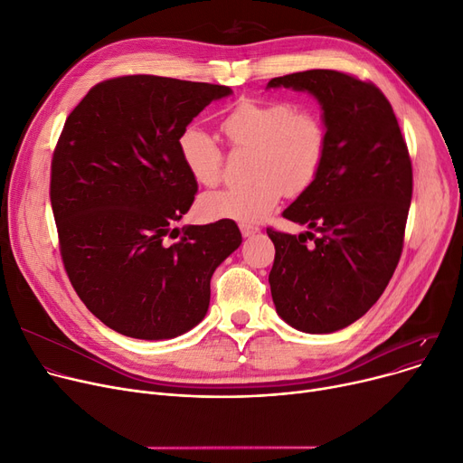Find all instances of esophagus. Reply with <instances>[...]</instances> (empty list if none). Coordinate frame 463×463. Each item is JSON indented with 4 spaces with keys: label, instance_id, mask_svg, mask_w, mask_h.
<instances>
[{
    "label": "esophagus",
    "instance_id": "1",
    "mask_svg": "<svg viewBox=\"0 0 463 463\" xmlns=\"http://www.w3.org/2000/svg\"><path fill=\"white\" fill-rule=\"evenodd\" d=\"M240 231H241V236L248 238V236H253V234H257V232H259V227H253V225H244V223H241V225H240Z\"/></svg>",
    "mask_w": 463,
    "mask_h": 463
}]
</instances>
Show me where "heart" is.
<instances>
[{
    "label": "heart",
    "instance_id": "1",
    "mask_svg": "<svg viewBox=\"0 0 463 463\" xmlns=\"http://www.w3.org/2000/svg\"><path fill=\"white\" fill-rule=\"evenodd\" d=\"M222 129L234 150H251L250 176L255 180L204 194L199 210L206 219H232L244 225L262 222L283 193L300 194L315 182L328 150L323 118L288 101L241 99L225 114ZM176 144L194 182L206 187L219 184L223 150L215 137L187 126Z\"/></svg>",
    "mask_w": 463,
    "mask_h": 463
}]
</instances>
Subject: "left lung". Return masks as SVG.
I'll list each match as a JSON object with an SVG mask.
<instances>
[{
	"label": "left lung",
	"instance_id": "left-lung-1",
	"mask_svg": "<svg viewBox=\"0 0 463 463\" xmlns=\"http://www.w3.org/2000/svg\"><path fill=\"white\" fill-rule=\"evenodd\" d=\"M266 88L307 91L323 109L325 163L283 210L307 231L266 232L276 246L269 281L278 315L300 332L330 334L360 319L396 270L412 194L407 144L391 103L372 82L311 69Z\"/></svg>",
	"mask_w": 463,
	"mask_h": 463
}]
</instances>
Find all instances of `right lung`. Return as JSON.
I'll return each instance as SVG.
<instances>
[{"instance_id": "obj_1", "label": "right lung", "mask_w": 463, "mask_h": 463, "mask_svg": "<svg viewBox=\"0 0 463 463\" xmlns=\"http://www.w3.org/2000/svg\"><path fill=\"white\" fill-rule=\"evenodd\" d=\"M229 86L129 75L93 86L65 121L51 203L77 295L109 328L170 339L197 326L215 269L241 244L231 219L173 225L197 193L178 135ZM179 240L166 245L164 236Z\"/></svg>"}]
</instances>
